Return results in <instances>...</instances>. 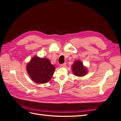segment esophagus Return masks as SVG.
Here are the masks:
<instances>
[{"mask_svg": "<svg viewBox=\"0 0 121 121\" xmlns=\"http://www.w3.org/2000/svg\"><path fill=\"white\" fill-rule=\"evenodd\" d=\"M66 65H67V64L66 63H64V64H60V67H65V66H66Z\"/></svg>", "mask_w": 121, "mask_h": 121, "instance_id": "esophagus-1", "label": "esophagus"}]
</instances>
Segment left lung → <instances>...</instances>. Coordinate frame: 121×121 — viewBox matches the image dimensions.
<instances>
[{
  "label": "left lung",
  "mask_w": 121,
  "mask_h": 121,
  "mask_svg": "<svg viewBox=\"0 0 121 121\" xmlns=\"http://www.w3.org/2000/svg\"><path fill=\"white\" fill-rule=\"evenodd\" d=\"M72 72L76 76L82 77L85 76L87 73V69L84 67L82 62L80 60H76L72 65Z\"/></svg>",
  "instance_id": "obj_1"
}]
</instances>
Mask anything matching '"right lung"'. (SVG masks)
Instances as JSON below:
<instances>
[{"label": "right lung", "mask_w": 121, "mask_h": 121, "mask_svg": "<svg viewBox=\"0 0 121 121\" xmlns=\"http://www.w3.org/2000/svg\"><path fill=\"white\" fill-rule=\"evenodd\" d=\"M54 66L46 58L35 56L27 65V71L33 81L38 84L46 83L52 78Z\"/></svg>", "instance_id": "obj_1"}]
</instances>
